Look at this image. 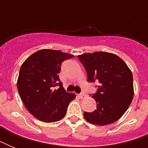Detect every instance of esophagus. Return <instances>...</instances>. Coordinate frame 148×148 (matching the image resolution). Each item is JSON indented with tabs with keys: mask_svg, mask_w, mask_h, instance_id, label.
<instances>
[{
	"mask_svg": "<svg viewBox=\"0 0 148 148\" xmlns=\"http://www.w3.org/2000/svg\"><path fill=\"white\" fill-rule=\"evenodd\" d=\"M78 97L81 99H84V97H86V95L85 94H84V93H81V94L78 95Z\"/></svg>",
	"mask_w": 148,
	"mask_h": 148,
	"instance_id": "34e87169",
	"label": "esophagus"
}]
</instances>
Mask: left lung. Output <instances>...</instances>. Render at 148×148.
<instances>
[{
    "mask_svg": "<svg viewBox=\"0 0 148 148\" xmlns=\"http://www.w3.org/2000/svg\"><path fill=\"white\" fill-rule=\"evenodd\" d=\"M88 74V82L97 81V92L92 97L97 109L84 112V117L93 124L108 125L117 121L127 110L134 97L133 75L121 58L103 51L78 56Z\"/></svg>",
    "mask_w": 148,
    "mask_h": 148,
    "instance_id": "obj_1",
    "label": "left lung"
}]
</instances>
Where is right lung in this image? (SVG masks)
Returning <instances> with one entry per match:
<instances>
[{
    "mask_svg": "<svg viewBox=\"0 0 148 148\" xmlns=\"http://www.w3.org/2000/svg\"><path fill=\"white\" fill-rule=\"evenodd\" d=\"M73 54L43 49L23 63L17 79V89L29 112L43 122L58 121L64 117L67 106L75 95L67 93L59 75L63 61ZM59 86L58 89L54 87Z\"/></svg>",
    "mask_w": 148,
    "mask_h": 148,
    "instance_id": "obj_1",
    "label": "right lung"
}]
</instances>
